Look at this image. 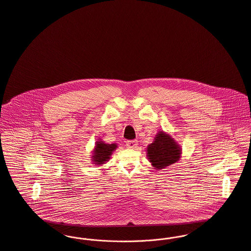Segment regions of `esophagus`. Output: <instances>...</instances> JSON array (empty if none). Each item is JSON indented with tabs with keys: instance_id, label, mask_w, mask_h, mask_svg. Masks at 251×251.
Returning <instances> with one entry per match:
<instances>
[{
	"instance_id": "obj_1",
	"label": "esophagus",
	"mask_w": 251,
	"mask_h": 251,
	"mask_svg": "<svg viewBox=\"0 0 251 251\" xmlns=\"http://www.w3.org/2000/svg\"><path fill=\"white\" fill-rule=\"evenodd\" d=\"M126 146L128 147V148H136L137 146H138V142H137V140H128L127 142H126Z\"/></svg>"
}]
</instances>
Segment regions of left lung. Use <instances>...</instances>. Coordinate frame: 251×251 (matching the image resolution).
Segmentation results:
<instances>
[{
  "label": "left lung",
  "mask_w": 251,
  "mask_h": 251,
  "mask_svg": "<svg viewBox=\"0 0 251 251\" xmlns=\"http://www.w3.org/2000/svg\"><path fill=\"white\" fill-rule=\"evenodd\" d=\"M146 156L152 167L164 169L177 163L182 156L180 144L165 131H159L146 148Z\"/></svg>",
  "instance_id": "8db88e82"
}]
</instances>
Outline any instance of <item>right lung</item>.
Listing matches in <instances>:
<instances>
[{"label": "right lung", "instance_id": "obj_1", "mask_svg": "<svg viewBox=\"0 0 251 251\" xmlns=\"http://www.w3.org/2000/svg\"><path fill=\"white\" fill-rule=\"evenodd\" d=\"M117 148L116 143H106L102 139H99L95 142V146L92 150L91 162L95 166L105 165L111 159L112 152Z\"/></svg>", "mask_w": 251, "mask_h": 251}]
</instances>
